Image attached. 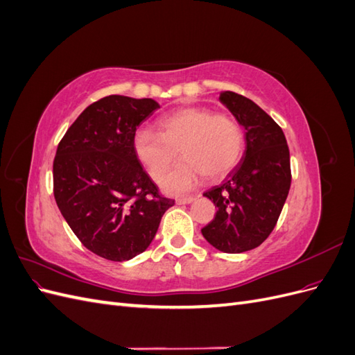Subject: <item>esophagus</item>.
I'll use <instances>...</instances> for the list:
<instances>
[{
  "instance_id": "34e87169",
  "label": "esophagus",
  "mask_w": 355,
  "mask_h": 355,
  "mask_svg": "<svg viewBox=\"0 0 355 355\" xmlns=\"http://www.w3.org/2000/svg\"><path fill=\"white\" fill-rule=\"evenodd\" d=\"M196 200V197H180V198H176V202L178 204H189Z\"/></svg>"
}]
</instances>
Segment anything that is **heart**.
I'll use <instances>...</instances> for the list:
<instances>
[{"label": "heart", "mask_w": 355, "mask_h": 355, "mask_svg": "<svg viewBox=\"0 0 355 355\" xmlns=\"http://www.w3.org/2000/svg\"><path fill=\"white\" fill-rule=\"evenodd\" d=\"M179 149L184 158L163 182L170 194H184L206 175L219 179L237 167L244 151L243 127L231 115L187 106L161 116L158 133L139 128L133 136L135 155L155 182L166 176Z\"/></svg>", "instance_id": "heart-1"}]
</instances>
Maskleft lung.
Returning <instances> with one entry per match:
<instances>
[{
  "label": "left lung",
  "mask_w": 355,
  "mask_h": 355,
  "mask_svg": "<svg viewBox=\"0 0 355 355\" xmlns=\"http://www.w3.org/2000/svg\"><path fill=\"white\" fill-rule=\"evenodd\" d=\"M219 99L245 128V151L223 184L204 192L218 210L201 232L218 250L243 253L261 245L280 218L292 184L290 153L282 127L253 101L234 92Z\"/></svg>",
  "instance_id": "8db88e82"
}]
</instances>
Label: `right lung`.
<instances>
[{
	"mask_svg": "<svg viewBox=\"0 0 355 355\" xmlns=\"http://www.w3.org/2000/svg\"><path fill=\"white\" fill-rule=\"evenodd\" d=\"M159 105L111 94L68 128L53 161V194L84 247L108 261L141 254L175 200L159 194L133 151L137 125Z\"/></svg>",
	"mask_w": 355,
	"mask_h": 355,
	"instance_id": "1",
	"label": "right lung"
}]
</instances>
